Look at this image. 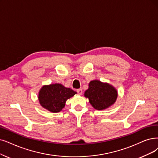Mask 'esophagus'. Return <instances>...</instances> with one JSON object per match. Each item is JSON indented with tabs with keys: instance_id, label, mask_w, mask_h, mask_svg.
<instances>
[{
	"instance_id": "34e87169",
	"label": "esophagus",
	"mask_w": 158,
	"mask_h": 158,
	"mask_svg": "<svg viewBox=\"0 0 158 158\" xmlns=\"http://www.w3.org/2000/svg\"><path fill=\"white\" fill-rule=\"evenodd\" d=\"M77 93L81 95V94H82V93H83L82 89H78V90H77Z\"/></svg>"
}]
</instances>
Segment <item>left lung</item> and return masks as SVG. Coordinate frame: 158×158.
Instances as JSON below:
<instances>
[{
    "instance_id": "8db88e82",
    "label": "left lung",
    "mask_w": 158,
    "mask_h": 158,
    "mask_svg": "<svg viewBox=\"0 0 158 158\" xmlns=\"http://www.w3.org/2000/svg\"><path fill=\"white\" fill-rule=\"evenodd\" d=\"M93 108L97 110L109 108L116 102L118 91L116 88L107 82L94 80L89 83V87L84 93Z\"/></svg>"
}]
</instances>
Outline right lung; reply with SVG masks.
<instances>
[{
	"label": "right lung",
	"instance_id": "1",
	"mask_svg": "<svg viewBox=\"0 0 158 158\" xmlns=\"http://www.w3.org/2000/svg\"><path fill=\"white\" fill-rule=\"evenodd\" d=\"M77 93L61 84L44 85L38 94V100L43 108L52 113H58L65 106L67 100Z\"/></svg>",
	"mask_w": 158,
	"mask_h": 158
}]
</instances>
